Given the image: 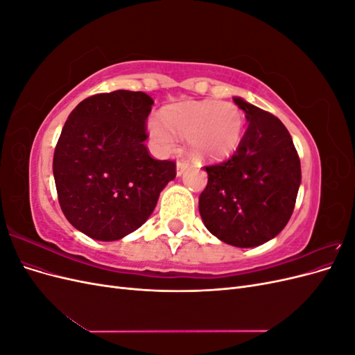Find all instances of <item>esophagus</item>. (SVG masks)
Returning <instances> with one entry per match:
<instances>
[{"mask_svg": "<svg viewBox=\"0 0 355 355\" xmlns=\"http://www.w3.org/2000/svg\"><path fill=\"white\" fill-rule=\"evenodd\" d=\"M188 167H189L188 161H178V163H176V175L182 176V175L185 173Z\"/></svg>", "mask_w": 355, "mask_h": 355, "instance_id": "34e87169", "label": "esophagus"}]
</instances>
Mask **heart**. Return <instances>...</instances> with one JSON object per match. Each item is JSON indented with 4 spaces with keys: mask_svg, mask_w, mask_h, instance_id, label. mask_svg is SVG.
I'll list each match as a JSON object with an SVG mask.
<instances>
[{
    "mask_svg": "<svg viewBox=\"0 0 355 355\" xmlns=\"http://www.w3.org/2000/svg\"><path fill=\"white\" fill-rule=\"evenodd\" d=\"M148 132L161 151H171L176 137L188 141L200 158H227L239 148L244 132V114L235 103L189 101L171 105L161 116L148 120Z\"/></svg>",
    "mask_w": 355,
    "mask_h": 355,
    "instance_id": "heart-1",
    "label": "heart"
}]
</instances>
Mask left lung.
Returning a JSON list of instances; mask_svg holds the SVG:
<instances>
[{
	"label": "left lung",
	"instance_id": "left-lung-1",
	"mask_svg": "<svg viewBox=\"0 0 355 355\" xmlns=\"http://www.w3.org/2000/svg\"><path fill=\"white\" fill-rule=\"evenodd\" d=\"M249 127L235 154L207 166L198 209L206 228L235 247L272 240L292 216L300 185V161L292 136L272 114L234 98Z\"/></svg>",
	"mask_w": 355,
	"mask_h": 355
}]
</instances>
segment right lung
Wrapping results in <instances>:
<instances>
[{
    "label": "right lung",
    "mask_w": 355,
    "mask_h": 355,
    "mask_svg": "<svg viewBox=\"0 0 355 355\" xmlns=\"http://www.w3.org/2000/svg\"><path fill=\"white\" fill-rule=\"evenodd\" d=\"M153 103L144 92L94 94L62 128L53 157L59 204L90 239L115 241L141 228L176 176L173 161L154 159L144 145Z\"/></svg>",
    "instance_id": "right-lung-1"
}]
</instances>
